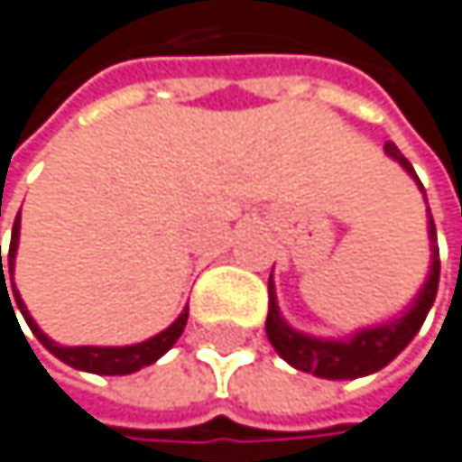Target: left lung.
<instances>
[{"mask_svg":"<svg viewBox=\"0 0 462 462\" xmlns=\"http://www.w3.org/2000/svg\"><path fill=\"white\" fill-rule=\"evenodd\" d=\"M385 153L391 159H397V162L408 171V176L416 179L419 189L424 192L413 165L400 153V148L394 143H385ZM424 200H427V195H424ZM427 234H430V247H432V262H430V275H427L424 286L419 289L416 300L402 311V317H394V319L374 325V328L356 330L350 338H317V336H309V333H300V330L289 328L278 311L275 286H273V275H270L267 338L275 347V353L286 364H291L294 369L311 372L314 377H325V380H356V377H366V374L388 366L413 341V336L424 325V317L432 309L435 294H438L441 259H438V245H435L438 236H435L432 215L427 223Z\"/></svg>","mask_w":462,"mask_h":462,"instance_id":"8db88e82","label":"left lung"}]
</instances>
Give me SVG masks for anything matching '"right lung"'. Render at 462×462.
<instances>
[{"instance_id":"obj_1","label":"right lung","mask_w":462,"mask_h":462,"mask_svg":"<svg viewBox=\"0 0 462 462\" xmlns=\"http://www.w3.org/2000/svg\"><path fill=\"white\" fill-rule=\"evenodd\" d=\"M18 228H21V223H18V217H15V223H13V236H10L7 273L2 270V245H0V275H2L0 300L7 294L5 275L13 281L15 247H18ZM13 294H15V306L21 309V314H24V319H27L30 330L38 336V341L43 344V347H46L51 356H57L62 364L74 366V369H82V372H93V374H132V372H137V369H143V366H151L153 361L162 358V356L173 347V344L179 341V336L184 333L187 317H189V306H187L171 328H165L162 333H156V336H153V338H148V341L129 344V347H60L57 341H51V338H49V336L35 325V319L30 317V311H27V306H24V300H21V294L15 291V286H13ZM7 300H10V294H7ZM10 309H13V303H10ZM13 317H15V311H13Z\"/></svg>"}]
</instances>
